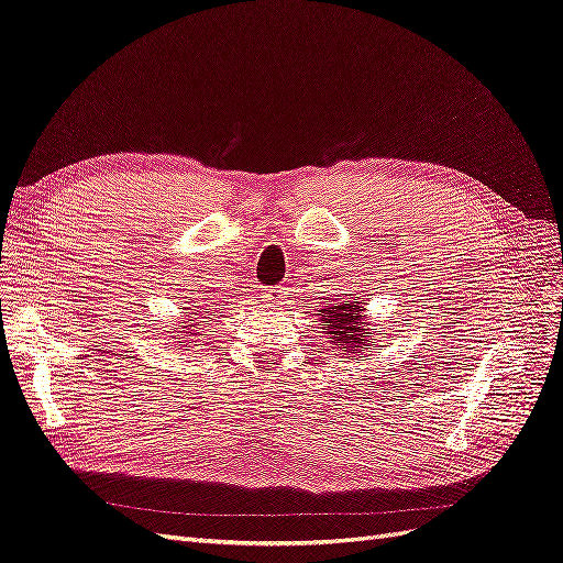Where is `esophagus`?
Masks as SVG:
<instances>
[{"mask_svg":"<svg viewBox=\"0 0 563 563\" xmlns=\"http://www.w3.org/2000/svg\"><path fill=\"white\" fill-rule=\"evenodd\" d=\"M264 299H266V301L280 303V301H283V289H266V291H264Z\"/></svg>","mask_w":563,"mask_h":563,"instance_id":"esophagus-1","label":"esophagus"}]
</instances>
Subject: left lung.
<instances>
[{
  "mask_svg": "<svg viewBox=\"0 0 563 563\" xmlns=\"http://www.w3.org/2000/svg\"><path fill=\"white\" fill-rule=\"evenodd\" d=\"M361 306L358 301H345L342 306H331V308H322L317 310L322 317V329H327L335 340H340L342 352H350V354H358L371 350V342L373 338L365 335L368 329H365L363 322V314H361Z\"/></svg>",
  "mask_w": 563,
  "mask_h": 563,
  "instance_id": "8db88e82",
  "label": "left lung"
}]
</instances>
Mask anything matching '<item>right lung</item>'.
I'll return each instance as SVG.
<instances>
[{
  "label": "right lung",
  "instance_id": "add662e5",
  "mask_svg": "<svg viewBox=\"0 0 563 563\" xmlns=\"http://www.w3.org/2000/svg\"><path fill=\"white\" fill-rule=\"evenodd\" d=\"M192 322H195V320H192ZM195 327H198V324H195Z\"/></svg>",
  "mask_w": 563,
  "mask_h": 563
}]
</instances>
